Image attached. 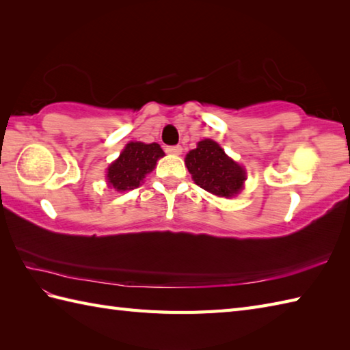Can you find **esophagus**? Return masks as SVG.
<instances>
[{"mask_svg":"<svg viewBox=\"0 0 350 350\" xmlns=\"http://www.w3.org/2000/svg\"><path fill=\"white\" fill-rule=\"evenodd\" d=\"M167 154H174V155H180L183 152L181 145H175V146H167L166 148Z\"/></svg>","mask_w":350,"mask_h":350,"instance_id":"34e87169","label":"esophagus"}]
</instances>
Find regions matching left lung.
Returning a JSON list of instances; mask_svg holds the SVG:
<instances>
[{
    "label": "left lung",
    "instance_id": "obj_1",
    "mask_svg": "<svg viewBox=\"0 0 350 350\" xmlns=\"http://www.w3.org/2000/svg\"><path fill=\"white\" fill-rule=\"evenodd\" d=\"M185 166L200 189L215 196L232 198L243 190L245 170L228 157L221 146L204 139L195 150L185 155Z\"/></svg>",
    "mask_w": 350,
    "mask_h": 350
}]
</instances>
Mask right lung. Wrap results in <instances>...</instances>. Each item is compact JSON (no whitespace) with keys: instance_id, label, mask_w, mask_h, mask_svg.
<instances>
[{"instance_id":"add662e5","label":"right lung","mask_w":350,"mask_h":350,"mask_svg":"<svg viewBox=\"0 0 350 350\" xmlns=\"http://www.w3.org/2000/svg\"><path fill=\"white\" fill-rule=\"evenodd\" d=\"M163 155L165 152L155 142H129L120 157L107 167V185L116 191H127L139 187L141 183H144L145 175L151 172Z\"/></svg>"}]
</instances>
